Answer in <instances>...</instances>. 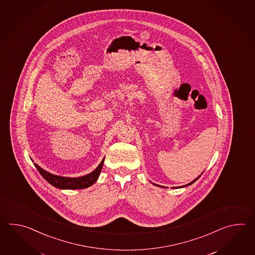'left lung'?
<instances>
[{"instance_id": "1", "label": "left lung", "mask_w": 255, "mask_h": 255, "mask_svg": "<svg viewBox=\"0 0 255 255\" xmlns=\"http://www.w3.org/2000/svg\"><path fill=\"white\" fill-rule=\"evenodd\" d=\"M200 177H201V176H199V177H198V178H197V179H194V180H193V181H191V182H190V183H189V184L184 185V186H183V187H186V186H189V185L192 184V183H194V182H195L196 180H197V179H199V178H200ZM155 185H156V184H155ZM156 186H157V185H156ZM180 188H182V187H180Z\"/></svg>"}]
</instances>
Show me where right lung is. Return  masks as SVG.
<instances>
[{
  "label": "right lung",
  "instance_id": "obj_1",
  "mask_svg": "<svg viewBox=\"0 0 255 255\" xmlns=\"http://www.w3.org/2000/svg\"><path fill=\"white\" fill-rule=\"evenodd\" d=\"M104 159L93 172L79 178H66V177L56 176L45 171L43 168H40L37 164H34V166L36 167L40 174L43 176V179L47 180L50 184L53 185L55 188L62 189V190H79V189H86L92 186L98 180V176L103 167Z\"/></svg>",
  "mask_w": 255,
  "mask_h": 255
}]
</instances>
